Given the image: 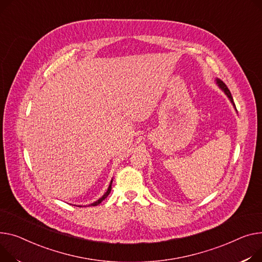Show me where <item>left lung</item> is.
<instances>
[{"mask_svg": "<svg viewBox=\"0 0 262 262\" xmlns=\"http://www.w3.org/2000/svg\"><path fill=\"white\" fill-rule=\"evenodd\" d=\"M217 83H218V85L221 87V89L224 91V93L226 94V96H228L229 98H230V100L232 101V103L234 104V106H235V103H234V101H233V97H232V94H231V92H230V90L228 89V86H226L222 81H220V80H217ZM236 107V106H235Z\"/></svg>", "mask_w": 262, "mask_h": 262, "instance_id": "1", "label": "left lung"}]
</instances>
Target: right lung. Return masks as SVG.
Returning <instances> with one entry per match:
<instances>
[{
	"label": "right lung",
	"instance_id": "add662e5",
	"mask_svg": "<svg viewBox=\"0 0 262 262\" xmlns=\"http://www.w3.org/2000/svg\"><path fill=\"white\" fill-rule=\"evenodd\" d=\"M112 183H113V181L111 182V184H110V186H108V188H107V191H106V193H105V194H104V195H103V196H102V197H101V198H100V199H99L98 201H96V202L92 203V204H91L92 206H96V205L100 204V203H101V202H102V201H103L104 199H105V198H106V197H107V196L110 195V193H111V190H112Z\"/></svg>",
	"mask_w": 262,
	"mask_h": 262
}]
</instances>
